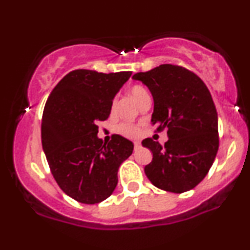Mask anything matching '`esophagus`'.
<instances>
[{"label": "esophagus", "mask_w": 250, "mask_h": 250, "mask_svg": "<svg viewBox=\"0 0 250 250\" xmlns=\"http://www.w3.org/2000/svg\"><path fill=\"white\" fill-rule=\"evenodd\" d=\"M140 147H141V142L135 141V142H134V148L137 149V148H140Z\"/></svg>", "instance_id": "34e87169"}]
</instances>
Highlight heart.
<instances>
[{"label": "heart", "instance_id": "1", "mask_svg": "<svg viewBox=\"0 0 250 250\" xmlns=\"http://www.w3.org/2000/svg\"><path fill=\"white\" fill-rule=\"evenodd\" d=\"M130 95L137 102V104H140L143 100L149 97L148 91L142 85H133L130 88ZM119 131L127 137H136L140 135V128L137 125H133V123H122L119 127Z\"/></svg>", "mask_w": 250, "mask_h": 250}]
</instances>
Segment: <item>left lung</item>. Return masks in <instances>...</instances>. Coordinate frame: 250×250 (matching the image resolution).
Masks as SVG:
<instances>
[{
  "instance_id": "8db88e82",
  "label": "left lung",
  "mask_w": 250,
  "mask_h": 250,
  "mask_svg": "<svg viewBox=\"0 0 250 250\" xmlns=\"http://www.w3.org/2000/svg\"><path fill=\"white\" fill-rule=\"evenodd\" d=\"M154 99L151 123L167 129L165 146L142 141L153 160L145 173L155 187L170 193L190 190L206 177L219 150L217 113L210 91L196 74L174 64H161L133 75Z\"/></svg>"
}]
</instances>
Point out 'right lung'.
I'll return each instance as SVG.
<instances>
[{"instance_id": "obj_1", "label": "right lung", "mask_w": 250, "mask_h": 250, "mask_svg": "<svg viewBox=\"0 0 250 250\" xmlns=\"http://www.w3.org/2000/svg\"><path fill=\"white\" fill-rule=\"evenodd\" d=\"M130 71L103 74L70 71L56 84L42 116V147L54 179L71 199L95 205L117 185V170L133 153V142L120 135L103 142L97 123L110 114L113 100Z\"/></svg>"}]
</instances>
